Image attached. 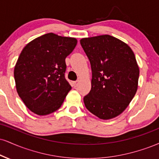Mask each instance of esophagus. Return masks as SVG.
Here are the masks:
<instances>
[{
    "instance_id": "esophagus-1",
    "label": "esophagus",
    "mask_w": 159,
    "mask_h": 159,
    "mask_svg": "<svg viewBox=\"0 0 159 159\" xmlns=\"http://www.w3.org/2000/svg\"><path fill=\"white\" fill-rule=\"evenodd\" d=\"M78 84H79V81H74L73 82V86L74 87H77Z\"/></svg>"
}]
</instances>
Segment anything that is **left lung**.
<instances>
[{"mask_svg": "<svg viewBox=\"0 0 159 159\" xmlns=\"http://www.w3.org/2000/svg\"><path fill=\"white\" fill-rule=\"evenodd\" d=\"M80 43L92 69L91 90L84 98L86 108L100 119L119 116L138 89L139 67L134 52L109 35L82 38Z\"/></svg>", "mask_w": 159, "mask_h": 159, "instance_id": "left-lung-1", "label": "left lung"}]
</instances>
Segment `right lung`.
<instances>
[{"instance_id":"right-lung-1","label":"right lung","mask_w":159,"mask_h":159,"mask_svg":"<svg viewBox=\"0 0 159 159\" xmlns=\"http://www.w3.org/2000/svg\"><path fill=\"white\" fill-rule=\"evenodd\" d=\"M75 38L50 33L24 47L15 66L17 93L30 111L47 116L58 110L72 89L65 79V59L77 44Z\"/></svg>"}]
</instances>
